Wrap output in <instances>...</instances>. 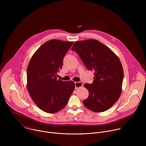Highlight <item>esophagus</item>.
I'll return each instance as SVG.
<instances>
[{"mask_svg": "<svg viewBox=\"0 0 146 146\" xmlns=\"http://www.w3.org/2000/svg\"><path fill=\"white\" fill-rule=\"evenodd\" d=\"M74 84H75V89L76 90H77V89L81 88L83 86L82 83L81 82H75Z\"/></svg>", "mask_w": 146, "mask_h": 146, "instance_id": "obj_1", "label": "esophagus"}]
</instances>
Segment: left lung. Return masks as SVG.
<instances>
[{"label":"left lung","mask_w":146,"mask_h":146,"mask_svg":"<svg viewBox=\"0 0 146 146\" xmlns=\"http://www.w3.org/2000/svg\"><path fill=\"white\" fill-rule=\"evenodd\" d=\"M86 68L94 72L91 84H84L89 96L84 105L94 112L109 110L122 92L123 71L119 58L108 47L95 39L76 41L72 48Z\"/></svg>","instance_id":"left-lung-1"}]
</instances>
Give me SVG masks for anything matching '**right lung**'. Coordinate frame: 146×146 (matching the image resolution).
Instances as JSON below:
<instances>
[{
  "mask_svg": "<svg viewBox=\"0 0 146 146\" xmlns=\"http://www.w3.org/2000/svg\"><path fill=\"white\" fill-rule=\"evenodd\" d=\"M73 41L52 39L41 45L32 55L27 68V89L37 105L48 113L64 109L75 88L72 81L57 80L64 58Z\"/></svg>",
  "mask_w": 146,
  "mask_h": 146,
  "instance_id": "obj_1",
  "label": "right lung"
}]
</instances>
